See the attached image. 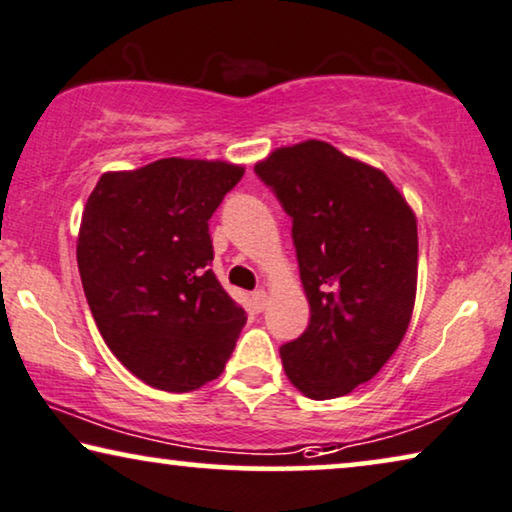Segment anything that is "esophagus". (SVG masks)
<instances>
[{"label":"esophagus","instance_id":"34e87169","mask_svg":"<svg viewBox=\"0 0 512 512\" xmlns=\"http://www.w3.org/2000/svg\"><path fill=\"white\" fill-rule=\"evenodd\" d=\"M266 299H269V296H266L264 289H257V292H253V305L257 312H262L266 308Z\"/></svg>","mask_w":512,"mask_h":512}]
</instances>
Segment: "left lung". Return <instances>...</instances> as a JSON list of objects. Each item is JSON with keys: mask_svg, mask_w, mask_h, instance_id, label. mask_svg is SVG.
<instances>
[{"mask_svg": "<svg viewBox=\"0 0 512 512\" xmlns=\"http://www.w3.org/2000/svg\"><path fill=\"white\" fill-rule=\"evenodd\" d=\"M292 218L310 324L280 347L305 398L331 400L370 381L409 329L418 280L416 216L384 172L322 140L255 165Z\"/></svg>", "mask_w": 512, "mask_h": 512, "instance_id": "8db88e82", "label": "left lung"}]
</instances>
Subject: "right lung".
<instances>
[{
    "mask_svg": "<svg viewBox=\"0 0 512 512\" xmlns=\"http://www.w3.org/2000/svg\"><path fill=\"white\" fill-rule=\"evenodd\" d=\"M246 167L160 158L105 172L78 234V269L110 352L144 384L188 393L220 377L246 312L209 269V218Z\"/></svg>",
    "mask_w": 512,
    "mask_h": 512,
    "instance_id": "obj_1",
    "label": "right lung"
}]
</instances>
